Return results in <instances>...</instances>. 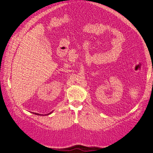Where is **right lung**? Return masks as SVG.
I'll use <instances>...</instances> for the list:
<instances>
[{
	"instance_id": "right-lung-1",
	"label": "right lung",
	"mask_w": 153,
	"mask_h": 153,
	"mask_svg": "<svg viewBox=\"0 0 153 153\" xmlns=\"http://www.w3.org/2000/svg\"><path fill=\"white\" fill-rule=\"evenodd\" d=\"M34 114H36V115H39V114H37V113H34ZM51 114V113H49V114H48H48Z\"/></svg>"
}]
</instances>
